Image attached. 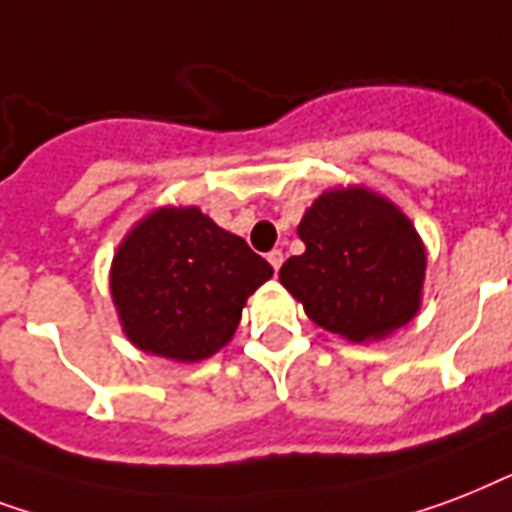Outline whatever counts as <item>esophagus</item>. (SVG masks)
Returning <instances> with one entry per match:
<instances>
[{
	"mask_svg": "<svg viewBox=\"0 0 512 512\" xmlns=\"http://www.w3.org/2000/svg\"><path fill=\"white\" fill-rule=\"evenodd\" d=\"M267 261H269V264H272V269H275V272H277V269L283 267V251H272L267 256Z\"/></svg>",
	"mask_w": 512,
	"mask_h": 512,
	"instance_id": "1",
	"label": "esophagus"
}]
</instances>
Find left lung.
Instances as JSON below:
<instances>
[{"label": "left lung", "instance_id": "left-lung-1", "mask_svg": "<svg viewBox=\"0 0 512 512\" xmlns=\"http://www.w3.org/2000/svg\"><path fill=\"white\" fill-rule=\"evenodd\" d=\"M296 232L304 253L280 267V283L312 323L363 344L417 318L427 248L384 194L363 184L326 189Z\"/></svg>", "mask_w": 512, "mask_h": 512}]
</instances>
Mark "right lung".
<instances>
[{"label":"right lung","instance_id":"obj_1","mask_svg":"<svg viewBox=\"0 0 512 512\" xmlns=\"http://www.w3.org/2000/svg\"><path fill=\"white\" fill-rule=\"evenodd\" d=\"M272 267L194 205H162L122 237L109 291L122 334L141 352L200 363L227 347Z\"/></svg>","mask_w":512,"mask_h":512}]
</instances>
